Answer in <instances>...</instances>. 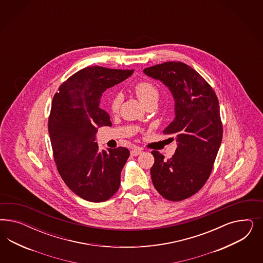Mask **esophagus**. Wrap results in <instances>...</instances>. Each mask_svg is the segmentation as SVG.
Here are the masks:
<instances>
[{
  "label": "esophagus",
  "instance_id": "obj_1",
  "mask_svg": "<svg viewBox=\"0 0 263 263\" xmlns=\"http://www.w3.org/2000/svg\"><path fill=\"white\" fill-rule=\"evenodd\" d=\"M142 152H143V149L137 147V148H134V149L131 151V155H132V156H138V155H140Z\"/></svg>",
  "mask_w": 263,
  "mask_h": 263
}]
</instances>
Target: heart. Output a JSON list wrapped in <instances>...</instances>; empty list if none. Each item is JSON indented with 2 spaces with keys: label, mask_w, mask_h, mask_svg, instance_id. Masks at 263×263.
Here are the masks:
<instances>
[{
  "label": "heart",
  "mask_w": 263,
  "mask_h": 263,
  "mask_svg": "<svg viewBox=\"0 0 263 263\" xmlns=\"http://www.w3.org/2000/svg\"><path fill=\"white\" fill-rule=\"evenodd\" d=\"M133 90L136 96L142 103L146 106L148 104L156 103L159 98V90L157 87L149 81H141L137 83ZM121 106V96L114 95L110 99L109 108L112 114H118Z\"/></svg>",
  "instance_id": "obj_1"
}]
</instances>
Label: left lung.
Instances as JSON below:
<instances>
[{
	"instance_id": "8db88e82",
	"label": "left lung",
	"mask_w": 263,
	"mask_h": 263,
	"mask_svg": "<svg viewBox=\"0 0 263 263\" xmlns=\"http://www.w3.org/2000/svg\"><path fill=\"white\" fill-rule=\"evenodd\" d=\"M143 72L163 82L175 100V119L163 133L175 135L170 159L153 151L152 179L160 195L172 201L188 199L202 188L212 172L223 139L215 91L198 72L181 62H167Z\"/></svg>"
}]
</instances>
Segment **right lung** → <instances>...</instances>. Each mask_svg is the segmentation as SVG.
<instances>
[{
	"label": "right lung",
	"instance_id": "1",
	"mask_svg": "<svg viewBox=\"0 0 263 263\" xmlns=\"http://www.w3.org/2000/svg\"><path fill=\"white\" fill-rule=\"evenodd\" d=\"M133 71L88 66L64 81L53 97L48 131L58 172L73 193L88 201L108 200L120 188L130 152L122 146L100 152L95 141L98 126L111 125L99 108L102 92Z\"/></svg>",
	"mask_w": 263,
	"mask_h": 263
}]
</instances>
